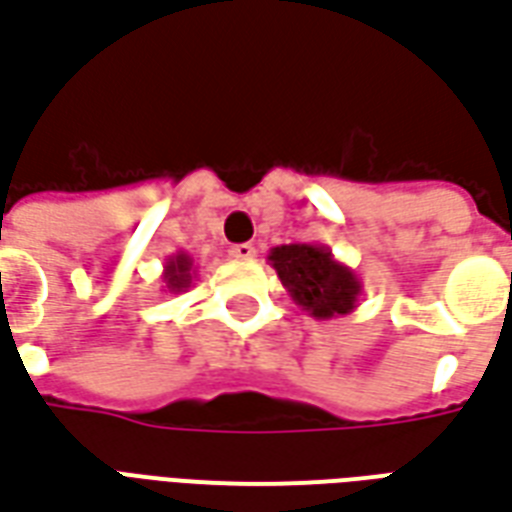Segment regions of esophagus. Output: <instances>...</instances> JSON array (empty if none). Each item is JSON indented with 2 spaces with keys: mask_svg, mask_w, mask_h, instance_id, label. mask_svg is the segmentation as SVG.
Listing matches in <instances>:
<instances>
[{
  "mask_svg": "<svg viewBox=\"0 0 512 512\" xmlns=\"http://www.w3.org/2000/svg\"><path fill=\"white\" fill-rule=\"evenodd\" d=\"M257 249L252 244H235L233 249H230V257H235V260H255Z\"/></svg>",
  "mask_w": 512,
  "mask_h": 512,
  "instance_id": "esophagus-1",
  "label": "esophagus"
}]
</instances>
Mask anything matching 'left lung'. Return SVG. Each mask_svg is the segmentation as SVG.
<instances>
[{
	"instance_id": "8db88e82",
	"label": "left lung",
	"mask_w": 512,
	"mask_h": 512,
	"mask_svg": "<svg viewBox=\"0 0 512 512\" xmlns=\"http://www.w3.org/2000/svg\"><path fill=\"white\" fill-rule=\"evenodd\" d=\"M282 288L301 310L318 321H332L359 307L362 279L321 244H282L268 252Z\"/></svg>"
}]
</instances>
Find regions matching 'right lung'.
Instances as JSON below:
<instances>
[{"mask_svg":"<svg viewBox=\"0 0 512 512\" xmlns=\"http://www.w3.org/2000/svg\"><path fill=\"white\" fill-rule=\"evenodd\" d=\"M194 277H197V266H194V257L189 252H175V255L167 257L164 271H161V282H164L167 293H183Z\"/></svg>","mask_w":512,"mask_h":512,"instance_id":"1","label":"right lung"}]
</instances>
